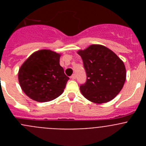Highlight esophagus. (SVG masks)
<instances>
[{
  "mask_svg": "<svg viewBox=\"0 0 146 146\" xmlns=\"http://www.w3.org/2000/svg\"><path fill=\"white\" fill-rule=\"evenodd\" d=\"M71 78H72V80H75L76 79V75L75 74H72V76H71Z\"/></svg>",
  "mask_w": 146,
  "mask_h": 146,
  "instance_id": "1",
  "label": "esophagus"
}]
</instances>
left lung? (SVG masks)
Segmentation results:
<instances>
[{
  "instance_id": "8db88e82",
  "label": "left lung",
  "mask_w": 146,
  "mask_h": 146,
  "mask_svg": "<svg viewBox=\"0 0 146 146\" xmlns=\"http://www.w3.org/2000/svg\"><path fill=\"white\" fill-rule=\"evenodd\" d=\"M77 53L87 75L80 89L85 98L96 104L110 102L121 91L126 80V68L115 53L100 44H92Z\"/></svg>"
}]
</instances>
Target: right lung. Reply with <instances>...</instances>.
<instances>
[{
    "mask_svg": "<svg viewBox=\"0 0 146 146\" xmlns=\"http://www.w3.org/2000/svg\"><path fill=\"white\" fill-rule=\"evenodd\" d=\"M60 55L50 50L33 52L18 72L20 87L34 101L46 102L64 92L69 78L60 66Z\"/></svg>",
    "mask_w": 146,
    "mask_h": 146,
    "instance_id": "obj_1",
    "label": "right lung"
}]
</instances>
